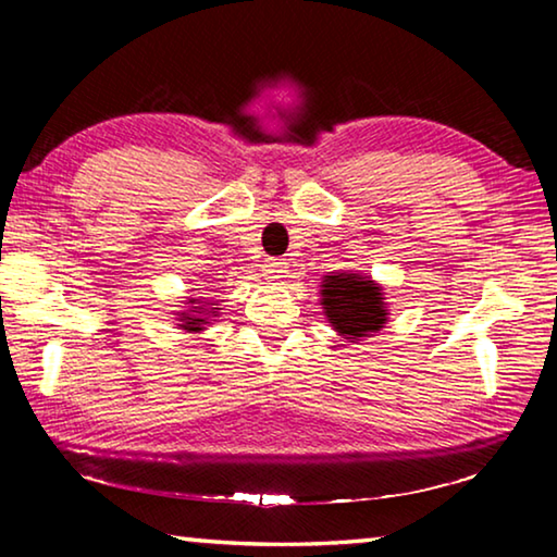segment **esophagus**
<instances>
[{
	"mask_svg": "<svg viewBox=\"0 0 557 557\" xmlns=\"http://www.w3.org/2000/svg\"><path fill=\"white\" fill-rule=\"evenodd\" d=\"M265 277L270 282H282V277H287V262L282 258L265 260Z\"/></svg>",
	"mask_w": 557,
	"mask_h": 557,
	"instance_id": "esophagus-1",
	"label": "esophagus"
}]
</instances>
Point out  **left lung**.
I'll use <instances>...</instances> for the list:
<instances>
[{"mask_svg":"<svg viewBox=\"0 0 557 557\" xmlns=\"http://www.w3.org/2000/svg\"><path fill=\"white\" fill-rule=\"evenodd\" d=\"M383 287L358 272H334L322 282V307L338 336L361 342L388 322Z\"/></svg>","mask_w":557,"mask_h":557,"instance_id":"8db88e82","label":"left lung"}]
</instances>
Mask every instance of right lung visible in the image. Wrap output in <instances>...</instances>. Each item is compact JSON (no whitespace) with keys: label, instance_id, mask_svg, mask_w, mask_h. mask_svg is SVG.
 <instances>
[{"label":"right lung","instance_id":"1","mask_svg":"<svg viewBox=\"0 0 557 557\" xmlns=\"http://www.w3.org/2000/svg\"><path fill=\"white\" fill-rule=\"evenodd\" d=\"M196 304H199L200 307L196 308ZM186 305H188L186 312H178V322H182L178 326L186 329V332H191V334L203 332L206 324L213 322L211 317H215V312H219V307H206L199 299H188Z\"/></svg>","mask_w":557,"mask_h":557}]
</instances>
